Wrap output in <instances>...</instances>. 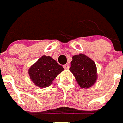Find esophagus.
Segmentation results:
<instances>
[{
	"instance_id": "1",
	"label": "esophagus",
	"mask_w": 123,
	"mask_h": 123,
	"mask_svg": "<svg viewBox=\"0 0 123 123\" xmlns=\"http://www.w3.org/2000/svg\"><path fill=\"white\" fill-rule=\"evenodd\" d=\"M63 68H64V69H65V70L68 69V68H69V65H68V64L64 65H63Z\"/></svg>"
}]
</instances>
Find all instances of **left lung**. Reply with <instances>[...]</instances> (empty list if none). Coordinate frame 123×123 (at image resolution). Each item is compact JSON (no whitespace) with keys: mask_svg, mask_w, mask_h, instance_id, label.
Returning <instances> with one entry per match:
<instances>
[{"mask_svg":"<svg viewBox=\"0 0 123 123\" xmlns=\"http://www.w3.org/2000/svg\"><path fill=\"white\" fill-rule=\"evenodd\" d=\"M70 70L82 88L91 87L97 79V67L95 62L83 54L73 56Z\"/></svg>","mask_w":123,"mask_h":123,"instance_id":"left-lung-1","label":"left lung"}]
</instances>
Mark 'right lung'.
Wrapping results in <instances>:
<instances>
[{
    "label": "right lung",
    "instance_id": "1",
    "mask_svg": "<svg viewBox=\"0 0 123 123\" xmlns=\"http://www.w3.org/2000/svg\"><path fill=\"white\" fill-rule=\"evenodd\" d=\"M63 70L51 56H43L30 68L28 74L36 86L46 88L52 84L54 79Z\"/></svg>",
    "mask_w": 123,
    "mask_h": 123
}]
</instances>
